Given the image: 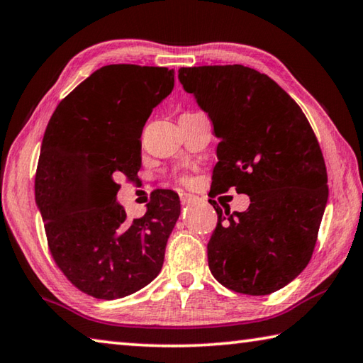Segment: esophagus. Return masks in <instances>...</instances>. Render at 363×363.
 Masks as SVG:
<instances>
[{"mask_svg":"<svg viewBox=\"0 0 363 363\" xmlns=\"http://www.w3.org/2000/svg\"><path fill=\"white\" fill-rule=\"evenodd\" d=\"M179 196H181L182 205H189V203H192V201L195 200V196L192 194H187V192H179Z\"/></svg>","mask_w":363,"mask_h":363,"instance_id":"34e87169","label":"esophagus"}]
</instances>
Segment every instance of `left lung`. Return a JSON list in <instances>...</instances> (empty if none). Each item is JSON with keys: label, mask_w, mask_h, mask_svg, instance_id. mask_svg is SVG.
<instances>
[{"label": "left lung", "mask_w": 363, "mask_h": 363, "mask_svg": "<svg viewBox=\"0 0 363 363\" xmlns=\"http://www.w3.org/2000/svg\"><path fill=\"white\" fill-rule=\"evenodd\" d=\"M179 82L208 113L219 139L214 195L235 187L247 211L223 210L208 243L220 285L262 296L309 262L328 201L320 145L303 110L264 73L243 65L182 67Z\"/></svg>", "instance_id": "8db88e82"}]
</instances>
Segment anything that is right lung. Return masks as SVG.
<instances>
[{"label":"right lung","mask_w":363,"mask_h":363,"mask_svg":"<svg viewBox=\"0 0 363 363\" xmlns=\"http://www.w3.org/2000/svg\"><path fill=\"white\" fill-rule=\"evenodd\" d=\"M174 88L167 67L115 64L79 83L54 110L41 143L36 206L49 250L78 290L118 299L162 270L179 195L158 190L143 218L116 201V177L140 168V134L152 110Z\"/></svg>","instance_id":"right-lung-1"}]
</instances>
